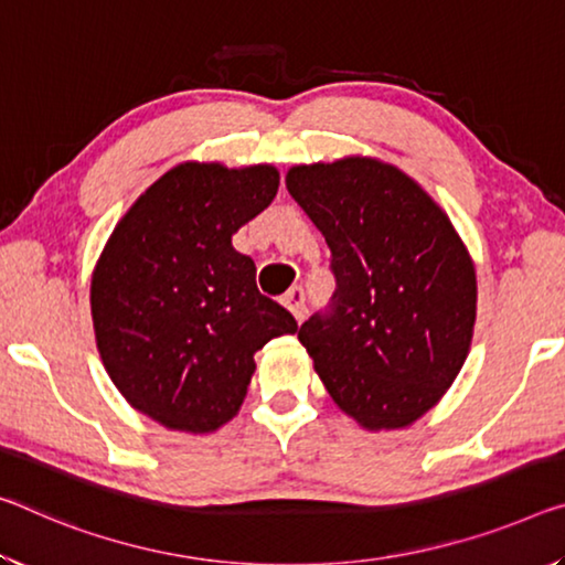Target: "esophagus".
<instances>
[{
    "label": "esophagus",
    "mask_w": 565,
    "mask_h": 565,
    "mask_svg": "<svg viewBox=\"0 0 565 565\" xmlns=\"http://www.w3.org/2000/svg\"><path fill=\"white\" fill-rule=\"evenodd\" d=\"M281 301H284V307L289 309L294 317H297V321L307 317V294H303L301 286H291V289L284 294Z\"/></svg>",
    "instance_id": "obj_1"
}]
</instances>
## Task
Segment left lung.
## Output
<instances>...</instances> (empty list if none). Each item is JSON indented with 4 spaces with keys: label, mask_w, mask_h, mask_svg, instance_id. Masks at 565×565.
<instances>
[{
    "label": "left lung",
    "mask_w": 565,
    "mask_h": 565,
    "mask_svg": "<svg viewBox=\"0 0 565 565\" xmlns=\"http://www.w3.org/2000/svg\"><path fill=\"white\" fill-rule=\"evenodd\" d=\"M286 188L327 238L337 279L299 342L364 429L412 425L470 352L478 281L468 248L419 183L377 158L294 166Z\"/></svg>",
    "instance_id": "8db88e82"
}]
</instances>
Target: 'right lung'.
Masks as SVG:
<instances>
[{"instance_id":"obj_1","label":"right lung","mask_w":565,"mask_h":565,"mask_svg":"<svg viewBox=\"0 0 565 565\" xmlns=\"http://www.w3.org/2000/svg\"><path fill=\"white\" fill-rule=\"evenodd\" d=\"M276 191L274 166L181 163L130 205L97 258V352L120 395L168 429L203 435L234 419L254 354L299 329L231 244Z\"/></svg>"}]
</instances>
